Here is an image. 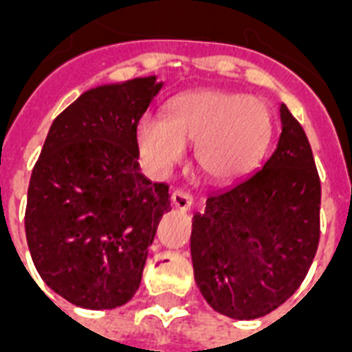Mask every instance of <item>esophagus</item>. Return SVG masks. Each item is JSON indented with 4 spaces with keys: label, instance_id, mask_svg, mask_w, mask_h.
<instances>
[{
    "label": "esophagus",
    "instance_id": "1",
    "mask_svg": "<svg viewBox=\"0 0 352 352\" xmlns=\"http://www.w3.org/2000/svg\"><path fill=\"white\" fill-rule=\"evenodd\" d=\"M171 204L179 211H188L192 207V196L184 190H175L171 194Z\"/></svg>",
    "mask_w": 352,
    "mask_h": 352
}]
</instances>
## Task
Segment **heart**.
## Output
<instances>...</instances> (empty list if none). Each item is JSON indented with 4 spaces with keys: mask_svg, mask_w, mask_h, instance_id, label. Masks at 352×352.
I'll list each match as a JSON object with an SVG mask.
<instances>
[{
    "mask_svg": "<svg viewBox=\"0 0 352 352\" xmlns=\"http://www.w3.org/2000/svg\"><path fill=\"white\" fill-rule=\"evenodd\" d=\"M272 138V118L254 96L198 90L168 105V120L145 115L138 141L158 169L183 160L184 143H196V166L211 181H230L258 166Z\"/></svg>",
    "mask_w": 352,
    "mask_h": 352,
    "instance_id": "1",
    "label": "heart"
}]
</instances>
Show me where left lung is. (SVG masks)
<instances>
[{"label":"left lung","mask_w":352,"mask_h":352,"mask_svg":"<svg viewBox=\"0 0 352 352\" xmlns=\"http://www.w3.org/2000/svg\"><path fill=\"white\" fill-rule=\"evenodd\" d=\"M264 166L209 194L194 214V277L206 302L237 320L264 317L302 285L320 237V179L302 124L280 105Z\"/></svg>","instance_id":"1"}]
</instances>
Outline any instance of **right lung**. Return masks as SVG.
Here are the masks:
<instances>
[{"label": "right lung", "mask_w": 352, "mask_h": 352, "mask_svg": "<svg viewBox=\"0 0 352 352\" xmlns=\"http://www.w3.org/2000/svg\"><path fill=\"white\" fill-rule=\"evenodd\" d=\"M156 77L80 94L54 118L35 162L24 224L30 254L56 294L85 309L130 302L162 214L166 183L139 171L138 124Z\"/></svg>", "instance_id": "add662e5"}]
</instances>
